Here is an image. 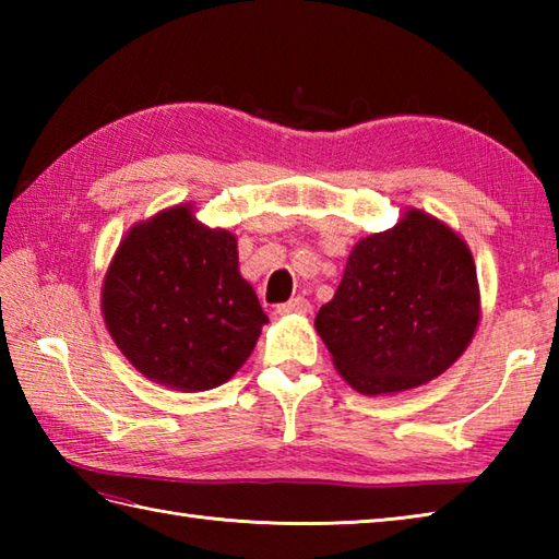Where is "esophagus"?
Returning <instances> with one entry per match:
<instances>
[{
  "instance_id": "1",
  "label": "esophagus",
  "mask_w": 559,
  "mask_h": 559,
  "mask_svg": "<svg viewBox=\"0 0 559 559\" xmlns=\"http://www.w3.org/2000/svg\"><path fill=\"white\" fill-rule=\"evenodd\" d=\"M310 310H312V305L307 302L305 298H293V300L281 302V305L276 307L278 314H307Z\"/></svg>"
}]
</instances>
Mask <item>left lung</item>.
Masks as SVG:
<instances>
[{"instance_id":"left-lung-1","label":"left lung","mask_w":559,"mask_h":559,"mask_svg":"<svg viewBox=\"0 0 559 559\" xmlns=\"http://www.w3.org/2000/svg\"><path fill=\"white\" fill-rule=\"evenodd\" d=\"M480 319L466 242L411 209L353 247L334 300L314 326L343 379L360 394H394L442 374Z\"/></svg>"}]
</instances>
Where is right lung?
Instances as JSON below:
<instances>
[{"mask_svg":"<svg viewBox=\"0 0 559 559\" xmlns=\"http://www.w3.org/2000/svg\"><path fill=\"white\" fill-rule=\"evenodd\" d=\"M117 348L153 382L206 391L240 370L269 317L237 269L228 230L175 206L134 225L103 286Z\"/></svg>","mask_w":559,"mask_h":559,"instance_id":"1","label":"right lung"}]
</instances>
